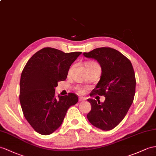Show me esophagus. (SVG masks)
<instances>
[{
  "mask_svg": "<svg viewBox=\"0 0 156 156\" xmlns=\"http://www.w3.org/2000/svg\"><path fill=\"white\" fill-rule=\"evenodd\" d=\"M85 98H83V97H79V101H81V102L85 101Z\"/></svg>",
  "mask_w": 156,
  "mask_h": 156,
  "instance_id": "obj_1",
  "label": "esophagus"
}]
</instances>
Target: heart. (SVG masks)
<instances>
[{
    "label": "heart",
    "mask_w": 156,
    "mask_h": 156,
    "mask_svg": "<svg viewBox=\"0 0 156 156\" xmlns=\"http://www.w3.org/2000/svg\"><path fill=\"white\" fill-rule=\"evenodd\" d=\"M100 67L99 65L94 62H90L88 63H87V68H90V67ZM72 68V67H71ZM71 68L70 69V71L71 69ZM77 90L78 91V93L79 94H83L85 92V89L83 88V87H77Z\"/></svg>",
    "instance_id": "b5f03b06"
}]
</instances>
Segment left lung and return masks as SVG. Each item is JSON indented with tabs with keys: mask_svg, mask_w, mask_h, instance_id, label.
<instances>
[{
	"mask_svg": "<svg viewBox=\"0 0 156 156\" xmlns=\"http://www.w3.org/2000/svg\"><path fill=\"white\" fill-rule=\"evenodd\" d=\"M83 55L97 60L102 69L100 81L90 96L105 97L101 103L87 99L91 105L87 119L94 126L111 130L124 119L134 101L136 83L134 69L126 57L111 48H96Z\"/></svg>",
	"mask_w": 156,
	"mask_h": 156,
	"instance_id": "8db88e82",
	"label": "left lung"
}]
</instances>
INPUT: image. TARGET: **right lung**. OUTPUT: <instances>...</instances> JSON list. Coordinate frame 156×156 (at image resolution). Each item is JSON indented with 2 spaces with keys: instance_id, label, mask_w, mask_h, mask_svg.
Here are the masks:
<instances>
[{
  "instance_id": "right-lung-1",
  "label": "right lung",
  "mask_w": 156,
  "mask_h": 156,
  "mask_svg": "<svg viewBox=\"0 0 156 156\" xmlns=\"http://www.w3.org/2000/svg\"><path fill=\"white\" fill-rule=\"evenodd\" d=\"M81 52L64 53L44 48L34 54L22 72L20 102L22 112L34 130L49 135L62 125L67 111L78 102L77 94L56 97L55 88L65 81L68 71Z\"/></svg>"
}]
</instances>
